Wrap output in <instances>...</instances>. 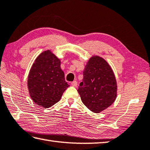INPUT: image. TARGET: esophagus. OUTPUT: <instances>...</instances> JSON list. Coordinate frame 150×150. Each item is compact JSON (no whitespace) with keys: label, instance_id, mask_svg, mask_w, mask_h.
Instances as JSON below:
<instances>
[{"label":"esophagus","instance_id":"1","mask_svg":"<svg viewBox=\"0 0 150 150\" xmlns=\"http://www.w3.org/2000/svg\"><path fill=\"white\" fill-rule=\"evenodd\" d=\"M77 81H72V82L71 83V85H72V86H74V87H76V86H77Z\"/></svg>","mask_w":150,"mask_h":150}]
</instances>
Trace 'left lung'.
Returning a JSON list of instances; mask_svg holds the SVG:
<instances>
[{"label":"left lung","instance_id":"left-lung-1","mask_svg":"<svg viewBox=\"0 0 150 150\" xmlns=\"http://www.w3.org/2000/svg\"><path fill=\"white\" fill-rule=\"evenodd\" d=\"M83 75L78 91L85 106L94 113L111 106L117 96V83L108 63L94 56L87 63Z\"/></svg>","mask_w":150,"mask_h":150}]
</instances>
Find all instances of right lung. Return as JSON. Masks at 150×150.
<instances>
[{"mask_svg": "<svg viewBox=\"0 0 150 150\" xmlns=\"http://www.w3.org/2000/svg\"><path fill=\"white\" fill-rule=\"evenodd\" d=\"M30 96L38 105L49 108L59 101L69 87L61 69V61L50 51L36 59L28 76Z\"/></svg>", "mask_w": 150, "mask_h": 150, "instance_id": "obj_1", "label": "right lung"}]
</instances>
